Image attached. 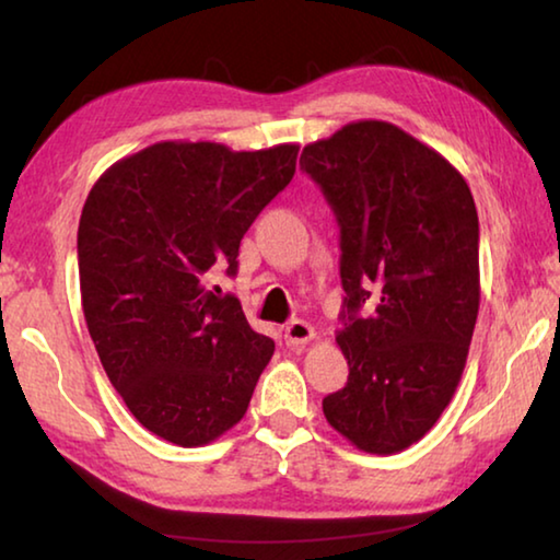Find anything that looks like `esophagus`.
Listing matches in <instances>:
<instances>
[{
    "instance_id": "34e87169",
    "label": "esophagus",
    "mask_w": 560,
    "mask_h": 560,
    "mask_svg": "<svg viewBox=\"0 0 560 560\" xmlns=\"http://www.w3.org/2000/svg\"><path fill=\"white\" fill-rule=\"evenodd\" d=\"M316 338V330L306 320H291V324L283 328V340L287 346H306L308 340Z\"/></svg>"
}]
</instances>
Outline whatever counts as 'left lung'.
I'll return each mask as SVG.
<instances>
[{"label": "left lung", "instance_id": "8db88e82", "mask_svg": "<svg viewBox=\"0 0 560 560\" xmlns=\"http://www.w3.org/2000/svg\"><path fill=\"white\" fill-rule=\"evenodd\" d=\"M301 170L340 224L348 360L324 397L330 428L368 454L420 442L467 365L479 314V220L467 179L438 150L387 120H355L308 143ZM374 299V316L357 311Z\"/></svg>", "mask_w": 560, "mask_h": 560}]
</instances>
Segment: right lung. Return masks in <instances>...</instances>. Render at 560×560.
I'll use <instances>...</instances> for the list:
<instances>
[{
  "label": "right lung",
  "mask_w": 560,
  "mask_h": 560,
  "mask_svg": "<svg viewBox=\"0 0 560 560\" xmlns=\"http://www.w3.org/2000/svg\"><path fill=\"white\" fill-rule=\"evenodd\" d=\"M296 155V143L163 140L113 163L83 205L81 303L101 365L132 417L179 447L230 432L273 355L207 277L236 273L244 232L291 183Z\"/></svg>",
  "instance_id": "add662e5"
}]
</instances>
